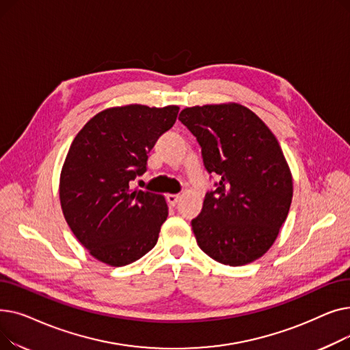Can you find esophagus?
Listing matches in <instances>:
<instances>
[{
    "label": "esophagus",
    "mask_w": 350,
    "mask_h": 350,
    "mask_svg": "<svg viewBox=\"0 0 350 350\" xmlns=\"http://www.w3.org/2000/svg\"><path fill=\"white\" fill-rule=\"evenodd\" d=\"M180 194H167V201H169V204H172V206H176L177 203H178V200H180Z\"/></svg>",
    "instance_id": "esophagus-1"
}]
</instances>
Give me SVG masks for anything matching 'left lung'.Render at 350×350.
Returning a JSON list of instances; mask_svg holds the SVG:
<instances>
[{
    "instance_id": "obj_1",
    "label": "left lung",
    "mask_w": 350,
    "mask_h": 350,
    "mask_svg": "<svg viewBox=\"0 0 350 350\" xmlns=\"http://www.w3.org/2000/svg\"><path fill=\"white\" fill-rule=\"evenodd\" d=\"M178 120L196 136L215 190L191 219L198 247L217 262L250 264L277 240L292 201V176L268 126L238 103L193 106Z\"/></svg>"
}]
</instances>
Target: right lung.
<instances>
[{"mask_svg":"<svg viewBox=\"0 0 350 350\" xmlns=\"http://www.w3.org/2000/svg\"><path fill=\"white\" fill-rule=\"evenodd\" d=\"M178 106L110 107L73 139L59 180L64 217L96 260L123 267L157 243L169 208L161 194L131 190L146 172L147 154L173 127Z\"/></svg>","mask_w":350,"mask_h":350,"instance_id":"obj_1","label":"right lung"}]
</instances>
